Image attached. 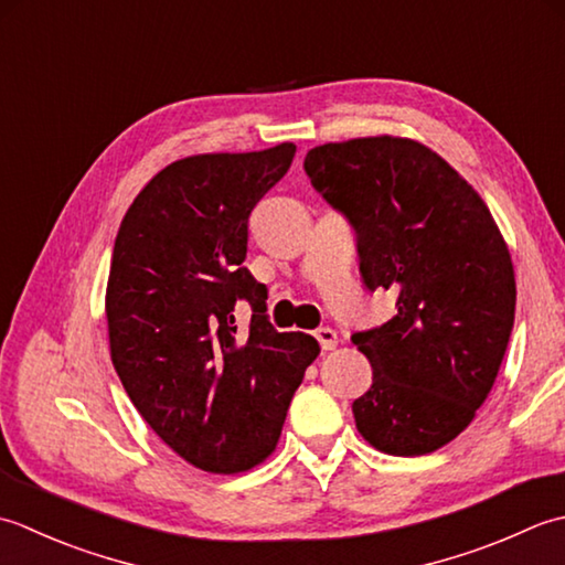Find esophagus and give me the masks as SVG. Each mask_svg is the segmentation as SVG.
<instances>
[{
	"label": "esophagus",
	"instance_id": "1",
	"mask_svg": "<svg viewBox=\"0 0 565 565\" xmlns=\"http://www.w3.org/2000/svg\"><path fill=\"white\" fill-rule=\"evenodd\" d=\"M315 337H317V341H319L321 351H333V349H337L339 337H337V331H333V329H329V327L317 329Z\"/></svg>",
	"mask_w": 565,
	"mask_h": 565
}]
</instances>
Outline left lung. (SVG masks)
<instances>
[{
  "instance_id": "left-lung-1",
  "label": "left lung",
  "mask_w": 565,
  "mask_h": 565,
  "mask_svg": "<svg viewBox=\"0 0 565 565\" xmlns=\"http://www.w3.org/2000/svg\"><path fill=\"white\" fill-rule=\"evenodd\" d=\"M305 170L353 226L367 290L397 295L393 319L351 337L373 367L355 427L377 451L431 454L473 422L508 351V244L480 194L412 138L317 146Z\"/></svg>"
}]
</instances>
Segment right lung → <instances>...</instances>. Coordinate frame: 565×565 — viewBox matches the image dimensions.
<instances>
[{
	"label": "right lung",
	"mask_w": 565,
	"mask_h": 565,
	"mask_svg": "<svg viewBox=\"0 0 565 565\" xmlns=\"http://www.w3.org/2000/svg\"><path fill=\"white\" fill-rule=\"evenodd\" d=\"M295 151L280 143L175 160L138 192L114 241V371L148 427L206 473H244L275 451L319 355L309 333L273 329L266 287L244 266L248 216ZM238 298L254 312L244 330Z\"/></svg>",
	"instance_id": "right-lung-1"
}]
</instances>
